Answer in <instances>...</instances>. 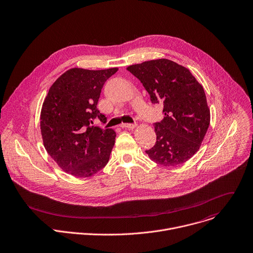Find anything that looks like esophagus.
Wrapping results in <instances>:
<instances>
[{
    "instance_id": "obj_1",
    "label": "esophagus",
    "mask_w": 253,
    "mask_h": 253,
    "mask_svg": "<svg viewBox=\"0 0 253 253\" xmlns=\"http://www.w3.org/2000/svg\"><path fill=\"white\" fill-rule=\"evenodd\" d=\"M121 127L127 128V129H134L136 127V124L135 123H122Z\"/></svg>"
}]
</instances>
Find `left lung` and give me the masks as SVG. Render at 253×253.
Masks as SVG:
<instances>
[{"mask_svg": "<svg viewBox=\"0 0 253 253\" xmlns=\"http://www.w3.org/2000/svg\"><path fill=\"white\" fill-rule=\"evenodd\" d=\"M127 70L141 81L153 104L163 105L165 117L154 123L157 141L146 153L165 167L187 162L200 149L210 125L203 86L189 69L165 58L130 65Z\"/></svg>", "mask_w": 253, "mask_h": 253, "instance_id": "1", "label": "left lung"}]
</instances>
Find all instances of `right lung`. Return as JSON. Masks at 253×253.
I'll return each mask as SVG.
<instances>
[{
    "label": "right lung",
    "mask_w": 253,
    "mask_h": 253,
    "mask_svg": "<svg viewBox=\"0 0 253 253\" xmlns=\"http://www.w3.org/2000/svg\"><path fill=\"white\" fill-rule=\"evenodd\" d=\"M117 70L71 68L55 80L43 101L41 130L44 148L70 175L91 177L109 161L116 134L93 126V121H107L97 103L104 83Z\"/></svg>",
    "instance_id": "add662e5"
}]
</instances>
